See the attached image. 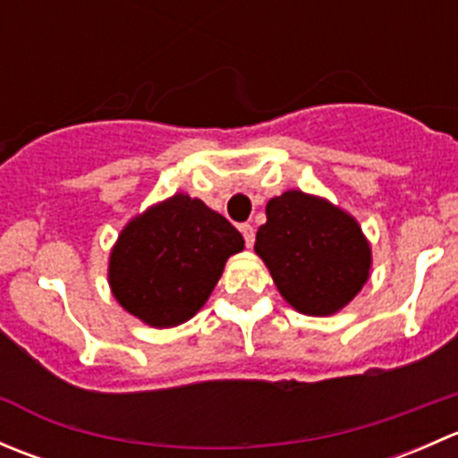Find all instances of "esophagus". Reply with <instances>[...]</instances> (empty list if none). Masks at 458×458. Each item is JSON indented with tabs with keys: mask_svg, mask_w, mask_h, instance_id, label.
Masks as SVG:
<instances>
[{
	"mask_svg": "<svg viewBox=\"0 0 458 458\" xmlns=\"http://www.w3.org/2000/svg\"><path fill=\"white\" fill-rule=\"evenodd\" d=\"M239 230H242L243 239H246V246L252 248V243H255V228H252L250 224H242L239 225Z\"/></svg>",
	"mask_w": 458,
	"mask_h": 458,
	"instance_id": "esophagus-1",
	"label": "esophagus"
}]
</instances>
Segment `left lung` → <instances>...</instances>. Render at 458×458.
Segmentation results:
<instances>
[{
	"instance_id": "8db88e82",
	"label": "left lung",
	"mask_w": 458,
	"mask_h": 458,
	"mask_svg": "<svg viewBox=\"0 0 458 458\" xmlns=\"http://www.w3.org/2000/svg\"><path fill=\"white\" fill-rule=\"evenodd\" d=\"M266 216L255 252L294 310L332 317L361 293L372 248L350 212L326 197L285 191L267 201Z\"/></svg>"
}]
</instances>
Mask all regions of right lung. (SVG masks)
Returning a JSON list of instances; mask_svg holds the SVG:
<instances>
[{
	"label": "right lung",
	"mask_w": 458,
	"mask_h": 458,
	"mask_svg": "<svg viewBox=\"0 0 458 458\" xmlns=\"http://www.w3.org/2000/svg\"><path fill=\"white\" fill-rule=\"evenodd\" d=\"M243 243L225 216L177 192L123 225L108 257L110 293L146 326H182L206 306Z\"/></svg>",
	"instance_id": "1"
}]
</instances>
